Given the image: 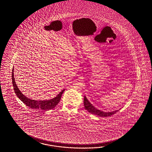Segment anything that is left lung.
<instances>
[{
  "mask_svg": "<svg viewBox=\"0 0 152 152\" xmlns=\"http://www.w3.org/2000/svg\"><path fill=\"white\" fill-rule=\"evenodd\" d=\"M83 104H84V106L85 108L86 109V110L91 113L92 114L94 115H97V116H104V117H107V116H109L111 115L114 114L118 110L113 111H111V112H104L100 110L97 109L96 107H95L94 106L92 105V104L88 101L86 97L84 96V100H83Z\"/></svg>",
  "mask_w": 152,
  "mask_h": 152,
  "instance_id": "8db88e82",
  "label": "left lung"
}]
</instances>
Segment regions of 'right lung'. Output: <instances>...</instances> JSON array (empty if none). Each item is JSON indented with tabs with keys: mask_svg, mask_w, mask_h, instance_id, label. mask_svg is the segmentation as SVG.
<instances>
[{
	"mask_svg": "<svg viewBox=\"0 0 152 152\" xmlns=\"http://www.w3.org/2000/svg\"><path fill=\"white\" fill-rule=\"evenodd\" d=\"M14 67L12 70V83L13 86L14 88V92H15L16 95L19 99L23 102L24 104L27 106L29 107L30 108L33 109H38L41 110H51L55 107L56 105L58 104L61 100V97L64 92V89L62 90L61 92L54 98L47 100H34L30 99H28L27 97L25 96L19 90L17 84L15 82V79L14 77Z\"/></svg>",
	"mask_w": 152,
	"mask_h": 152,
	"instance_id": "obj_1",
	"label": "right lung"
}]
</instances>
